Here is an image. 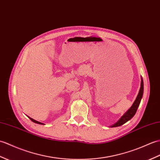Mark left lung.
<instances>
[{
  "label": "left lung",
  "mask_w": 160,
  "mask_h": 160,
  "mask_svg": "<svg viewBox=\"0 0 160 160\" xmlns=\"http://www.w3.org/2000/svg\"><path fill=\"white\" fill-rule=\"evenodd\" d=\"M143 91H144V84H143L142 78L141 77L140 88V90L138 92V95H137L134 102L133 103L132 106L129 108V109L125 113H124V114L122 115L119 119H118V121L117 122H116L114 124L110 126L111 128L118 127V126L123 125L124 123H125L126 122H128V121L130 120L131 118L133 116H134L136 112V111H137V109H138V108L140 103L141 99H142V95H143Z\"/></svg>",
  "instance_id": "1"
}]
</instances>
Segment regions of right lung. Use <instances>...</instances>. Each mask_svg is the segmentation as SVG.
Masks as SVG:
<instances>
[{"mask_svg":"<svg viewBox=\"0 0 160 160\" xmlns=\"http://www.w3.org/2000/svg\"><path fill=\"white\" fill-rule=\"evenodd\" d=\"M30 119H31L32 122H35V123H38V124H40V125H43V123H42V122H39V121H36V120H35V119H33V118H31V117H28Z\"/></svg>","mask_w":160,"mask_h":160,"instance_id":"add662e5","label":"right lung"}]
</instances>
